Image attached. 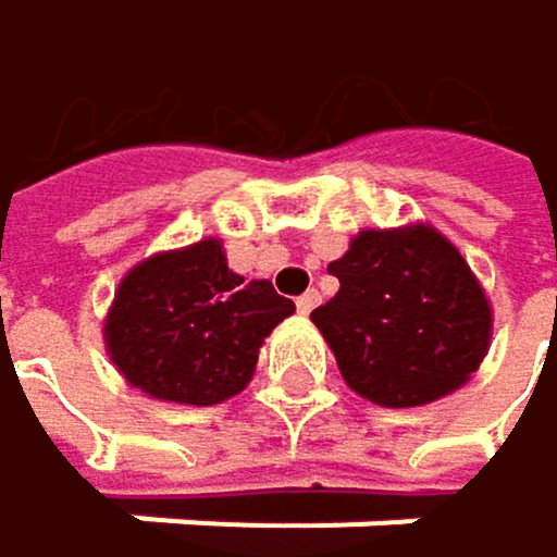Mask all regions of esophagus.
Returning <instances> with one entry per match:
<instances>
[{"instance_id":"34e87169","label":"esophagus","mask_w":557,"mask_h":557,"mask_svg":"<svg viewBox=\"0 0 557 557\" xmlns=\"http://www.w3.org/2000/svg\"><path fill=\"white\" fill-rule=\"evenodd\" d=\"M319 301H322V295H319L315 288H309V292H305V295H298V298H295V309H298L301 315H309V312L315 309Z\"/></svg>"}]
</instances>
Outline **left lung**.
<instances>
[{"instance_id":"left-lung-1","label":"left lung","mask_w":557,"mask_h":557,"mask_svg":"<svg viewBox=\"0 0 557 557\" xmlns=\"http://www.w3.org/2000/svg\"><path fill=\"white\" fill-rule=\"evenodd\" d=\"M329 272L338 292L312 322L351 392L385 408H414L479 372L492 305L438 228L419 222L358 232Z\"/></svg>"}]
</instances>
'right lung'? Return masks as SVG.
I'll list each match as a JSON object with an SVG mask.
<instances>
[{
    "mask_svg": "<svg viewBox=\"0 0 557 557\" xmlns=\"http://www.w3.org/2000/svg\"><path fill=\"white\" fill-rule=\"evenodd\" d=\"M295 312L272 282H245L222 242L156 252L115 288L106 351L132 388L159 401L219 405L256 375L262 342Z\"/></svg>",
    "mask_w": 557,
    "mask_h": 557,
    "instance_id": "obj_1",
    "label": "right lung"
}]
</instances>
